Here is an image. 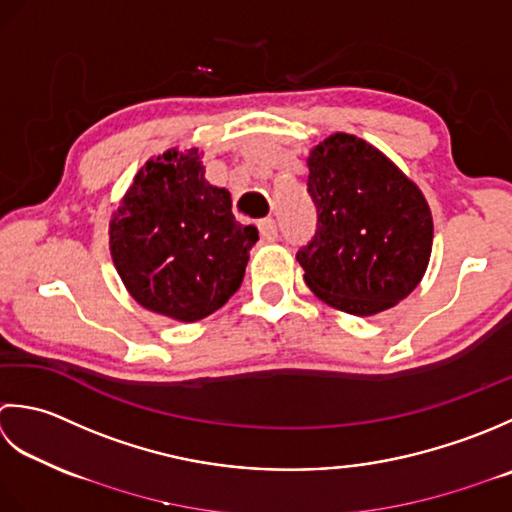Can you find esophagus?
<instances>
[{
    "instance_id": "34e87169",
    "label": "esophagus",
    "mask_w": 512,
    "mask_h": 512,
    "mask_svg": "<svg viewBox=\"0 0 512 512\" xmlns=\"http://www.w3.org/2000/svg\"><path fill=\"white\" fill-rule=\"evenodd\" d=\"M258 232H260V236H263V241L274 243L278 238V227H276L274 218H263V221L258 223Z\"/></svg>"
}]
</instances>
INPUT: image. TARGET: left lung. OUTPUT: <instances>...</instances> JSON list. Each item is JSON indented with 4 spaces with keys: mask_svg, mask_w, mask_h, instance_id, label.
Returning <instances> with one entry per match:
<instances>
[{
    "mask_svg": "<svg viewBox=\"0 0 512 512\" xmlns=\"http://www.w3.org/2000/svg\"><path fill=\"white\" fill-rule=\"evenodd\" d=\"M318 210L314 241L298 252L305 283L329 307L375 316L420 285L433 216L420 187L387 154L336 132L307 156Z\"/></svg>",
    "mask_w": 512,
    "mask_h": 512,
    "instance_id": "1",
    "label": "left lung"
}]
</instances>
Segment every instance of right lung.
Segmentation results:
<instances>
[{"mask_svg":"<svg viewBox=\"0 0 512 512\" xmlns=\"http://www.w3.org/2000/svg\"><path fill=\"white\" fill-rule=\"evenodd\" d=\"M254 225L232 214V194L205 181L201 150L145 161L110 218V254L143 309L179 322L214 314L243 283Z\"/></svg>","mask_w":512,"mask_h":512,"instance_id":"add662e5","label":"right lung"}]
</instances>
